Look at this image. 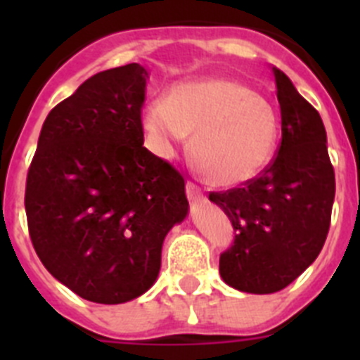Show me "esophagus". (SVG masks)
I'll return each instance as SVG.
<instances>
[{"label":"esophagus","mask_w":360,"mask_h":360,"mask_svg":"<svg viewBox=\"0 0 360 360\" xmlns=\"http://www.w3.org/2000/svg\"><path fill=\"white\" fill-rule=\"evenodd\" d=\"M186 189H187V198H189L191 202H200V200H203L202 187L196 186L195 182H187Z\"/></svg>","instance_id":"obj_1"}]
</instances>
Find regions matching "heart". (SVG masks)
Here are the masks:
<instances>
[{
	"mask_svg": "<svg viewBox=\"0 0 360 360\" xmlns=\"http://www.w3.org/2000/svg\"><path fill=\"white\" fill-rule=\"evenodd\" d=\"M153 151L167 158L191 135V155L216 186H238L257 176L278 146L274 104L240 81L214 77L173 86L164 101L142 113Z\"/></svg>",
	"mask_w": 360,
	"mask_h": 360,
	"instance_id": "obj_1",
	"label": "heart"
}]
</instances>
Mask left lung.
I'll use <instances>...</instances> for the list:
<instances>
[{"mask_svg":"<svg viewBox=\"0 0 360 360\" xmlns=\"http://www.w3.org/2000/svg\"><path fill=\"white\" fill-rule=\"evenodd\" d=\"M274 70L281 108V142L274 158L240 187L212 191L234 241L219 254L227 285L249 294H274L316 262L328 236L335 173L319 111Z\"/></svg>","mask_w":360,"mask_h":360,"instance_id":"left-lung-1","label":"left lung"}]
</instances>
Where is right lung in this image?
Returning a JSON list of instances; mask_svg holds the SVG:
<instances>
[{"label":"right lung","mask_w":360,"mask_h":360,"mask_svg":"<svg viewBox=\"0 0 360 360\" xmlns=\"http://www.w3.org/2000/svg\"><path fill=\"white\" fill-rule=\"evenodd\" d=\"M148 79L131 63L82 82L49 113L28 167L32 245L57 281L94 303L144 294L189 207L180 171L142 146Z\"/></svg>","instance_id":"1"}]
</instances>
